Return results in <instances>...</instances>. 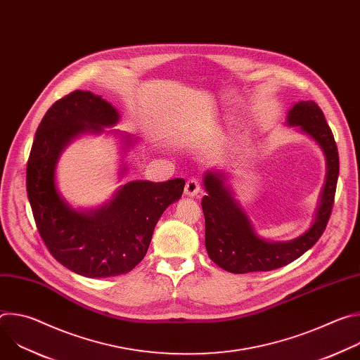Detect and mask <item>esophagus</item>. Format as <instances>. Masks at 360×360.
Returning <instances> with one entry per match:
<instances>
[{
  "instance_id": "esophagus-1",
  "label": "esophagus",
  "mask_w": 360,
  "mask_h": 360,
  "mask_svg": "<svg viewBox=\"0 0 360 360\" xmlns=\"http://www.w3.org/2000/svg\"><path fill=\"white\" fill-rule=\"evenodd\" d=\"M199 192H200L199 181H198L196 178H191V179H188V181H186V185H185V189H184L185 196L193 198V196H196Z\"/></svg>"
}]
</instances>
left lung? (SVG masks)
<instances>
[{
	"label": "left lung",
	"mask_w": 360,
	"mask_h": 360,
	"mask_svg": "<svg viewBox=\"0 0 360 360\" xmlns=\"http://www.w3.org/2000/svg\"><path fill=\"white\" fill-rule=\"evenodd\" d=\"M286 125L295 127L321 148L326 161V176L319 205L309 229L290 240H268L255 231L242 203L228 184V174L219 169L207 171L203 186L207 195L202 199L205 215V246L210 258L231 274L266 272L282 268L322 236L333 207L339 176V155L333 134L326 124L322 110L314 101H299L289 110Z\"/></svg>",
	"instance_id": "1"
}]
</instances>
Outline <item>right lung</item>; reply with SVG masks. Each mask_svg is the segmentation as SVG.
I'll return each mask as SVG.
<instances>
[{"mask_svg":"<svg viewBox=\"0 0 360 360\" xmlns=\"http://www.w3.org/2000/svg\"><path fill=\"white\" fill-rule=\"evenodd\" d=\"M121 115L111 102L89 91H74L44 115L27 165V193L38 232L48 250L67 269L86 278L131 272L146 255L153 229L171 203L182 196V178L167 182L131 181L92 210L74 208L57 186L64 149L82 135L114 134L122 153L136 139L115 129ZM127 174L121 162L120 178Z\"/></svg>","mask_w":360,"mask_h":360,"instance_id":"obj_1","label":"right lung"}]
</instances>
